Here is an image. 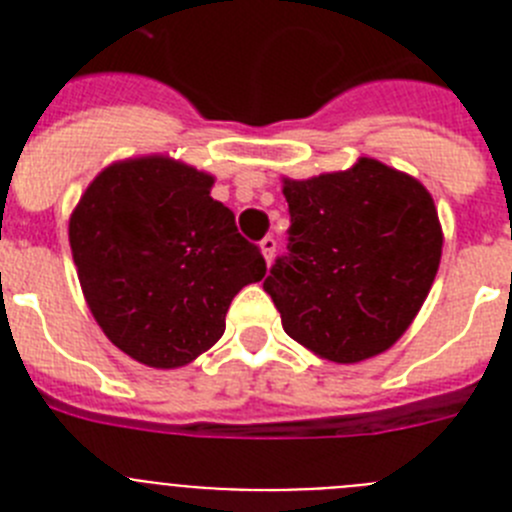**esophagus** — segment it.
Wrapping results in <instances>:
<instances>
[{
	"instance_id": "obj_1",
	"label": "esophagus",
	"mask_w": 512,
	"mask_h": 512,
	"mask_svg": "<svg viewBox=\"0 0 512 512\" xmlns=\"http://www.w3.org/2000/svg\"><path fill=\"white\" fill-rule=\"evenodd\" d=\"M274 251H277V241H274V238H264V241H261V253H264V259H266V264H271V259H274Z\"/></svg>"
}]
</instances>
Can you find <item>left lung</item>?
<instances>
[{"label":"left lung","instance_id":"1","mask_svg":"<svg viewBox=\"0 0 512 512\" xmlns=\"http://www.w3.org/2000/svg\"><path fill=\"white\" fill-rule=\"evenodd\" d=\"M282 192L289 253L264 289L287 336L336 364L387 351L415 320L441 264L431 192L366 156L346 171L284 176Z\"/></svg>","mask_w":512,"mask_h":512}]
</instances>
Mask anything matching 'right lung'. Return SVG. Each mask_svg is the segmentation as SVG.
<instances>
[{
    "instance_id": "add662e5",
    "label": "right lung",
    "mask_w": 512,
    "mask_h": 512,
    "mask_svg": "<svg viewBox=\"0 0 512 512\" xmlns=\"http://www.w3.org/2000/svg\"><path fill=\"white\" fill-rule=\"evenodd\" d=\"M215 176L169 156L115 161L69 217V243L94 320L122 354L179 369L215 346L225 312L266 264Z\"/></svg>"
}]
</instances>
